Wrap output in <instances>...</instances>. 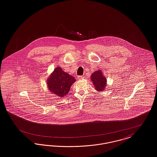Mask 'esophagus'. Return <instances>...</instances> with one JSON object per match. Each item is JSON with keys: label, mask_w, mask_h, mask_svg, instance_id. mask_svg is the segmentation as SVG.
I'll use <instances>...</instances> for the list:
<instances>
[{"label": "esophagus", "mask_w": 157, "mask_h": 157, "mask_svg": "<svg viewBox=\"0 0 157 157\" xmlns=\"http://www.w3.org/2000/svg\"><path fill=\"white\" fill-rule=\"evenodd\" d=\"M84 78H85V77L83 76V75H78V76H77V78L78 80H82V79H83Z\"/></svg>", "instance_id": "34e87169"}]
</instances>
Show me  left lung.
<instances>
[{"instance_id":"8db88e82","label":"left lung","mask_w":157,"mask_h":157,"mask_svg":"<svg viewBox=\"0 0 157 157\" xmlns=\"http://www.w3.org/2000/svg\"><path fill=\"white\" fill-rule=\"evenodd\" d=\"M90 78L97 90L100 92L104 90L107 85V80L105 76L103 75V73L101 70H99L94 72L90 76Z\"/></svg>"}]
</instances>
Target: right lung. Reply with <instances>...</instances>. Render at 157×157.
Here are the masks:
<instances>
[{"label": "right lung", "mask_w": 157, "mask_h": 157, "mask_svg": "<svg viewBox=\"0 0 157 157\" xmlns=\"http://www.w3.org/2000/svg\"><path fill=\"white\" fill-rule=\"evenodd\" d=\"M75 78L63 71L60 67L56 68L47 79L48 88L59 97H64L69 92Z\"/></svg>", "instance_id": "1"}]
</instances>
